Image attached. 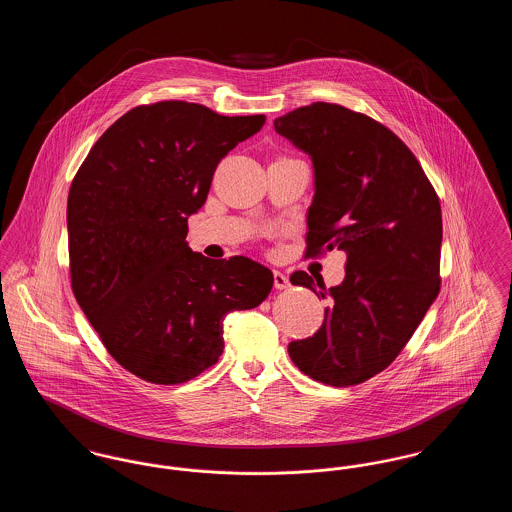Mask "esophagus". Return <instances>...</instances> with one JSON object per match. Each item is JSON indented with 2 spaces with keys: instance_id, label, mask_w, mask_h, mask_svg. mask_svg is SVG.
<instances>
[{
  "instance_id": "34e87169",
  "label": "esophagus",
  "mask_w": 512,
  "mask_h": 512,
  "mask_svg": "<svg viewBox=\"0 0 512 512\" xmlns=\"http://www.w3.org/2000/svg\"><path fill=\"white\" fill-rule=\"evenodd\" d=\"M288 286H290L288 276L284 272H280V270H274V288L276 290H286Z\"/></svg>"
}]
</instances>
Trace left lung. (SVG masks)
I'll return each instance as SVG.
<instances>
[{
    "label": "left lung",
    "instance_id": "1",
    "mask_svg": "<svg viewBox=\"0 0 512 512\" xmlns=\"http://www.w3.org/2000/svg\"><path fill=\"white\" fill-rule=\"evenodd\" d=\"M274 128L309 153L315 197L307 257L347 253L340 286L297 270L295 286L330 299L324 322L292 341L293 365L326 386L363 384L395 361L439 293L441 207L428 176L390 128L343 105L317 101Z\"/></svg>",
    "mask_w": 512,
    "mask_h": 512
}]
</instances>
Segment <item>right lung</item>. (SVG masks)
<instances>
[{"instance_id":"obj_1","label":"right lung","mask_w":512,"mask_h":512,"mask_svg":"<svg viewBox=\"0 0 512 512\" xmlns=\"http://www.w3.org/2000/svg\"><path fill=\"white\" fill-rule=\"evenodd\" d=\"M265 121L188 101L140 105L101 134L74 176V297L109 355L146 382L182 384L215 365L224 317L272 290L267 267L207 259L186 242L220 159Z\"/></svg>"}]
</instances>
